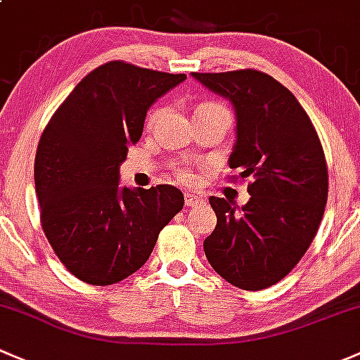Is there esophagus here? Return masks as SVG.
<instances>
[{
  "mask_svg": "<svg viewBox=\"0 0 360 360\" xmlns=\"http://www.w3.org/2000/svg\"><path fill=\"white\" fill-rule=\"evenodd\" d=\"M202 202L201 195H195V194H185V206H198Z\"/></svg>",
  "mask_w": 360,
  "mask_h": 360,
  "instance_id": "obj_1",
  "label": "esophagus"
}]
</instances>
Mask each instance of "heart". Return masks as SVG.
I'll return each instance as SVG.
<instances>
[{
	"label": "heart",
	"instance_id": "heart-1",
	"mask_svg": "<svg viewBox=\"0 0 360 360\" xmlns=\"http://www.w3.org/2000/svg\"><path fill=\"white\" fill-rule=\"evenodd\" d=\"M162 109H154L153 112L149 114V123L154 124L155 121L159 120V116H161ZM195 112H205V114H221V116H229L231 117V112H229V109L225 105H221V103L218 102H202L199 103L198 109H195ZM175 175L176 179L180 181H185V184H191V181H194V173H192V169L188 168L187 165H175Z\"/></svg>",
	"mask_w": 360,
	"mask_h": 360
}]
</instances>
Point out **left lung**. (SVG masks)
Segmentation results:
<instances>
[{
  "instance_id": "8db88e82",
  "label": "left lung",
  "mask_w": 360,
  "mask_h": 360,
  "mask_svg": "<svg viewBox=\"0 0 360 360\" xmlns=\"http://www.w3.org/2000/svg\"><path fill=\"white\" fill-rule=\"evenodd\" d=\"M236 110L237 140L229 159L251 176L246 206L211 195L217 227L205 239L210 265L246 291L274 286L312 244L328 201V165L319 135L295 95L255 69L192 72ZM231 176V180L239 179Z\"/></svg>"
}]
</instances>
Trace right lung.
Instances as JSON below:
<instances>
[{
	"instance_id": "add662e5",
	"label": "right lung",
	"mask_w": 360,
	"mask_h": 360,
	"mask_svg": "<svg viewBox=\"0 0 360 360\" xmlns=\"http://www.w3.org/2000/svg\"><path fill=\"white\" fill-rule=\"evenodd\" d=\"M185 79L107 62L48 121L34 159L41 227L58 260L83 283L109 286L136 272L184 207L173 185L121 187L120 166L142 136L147 109Z\"/></svg>"
}]
</instances>
